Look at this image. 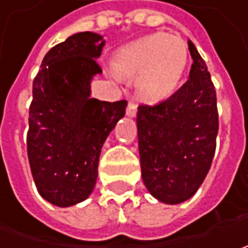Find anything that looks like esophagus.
Returning <instances> with one entry per match:
<instances>
[{
	"label": "esophagus",
	"mask_w": 248,
	"mask_h": 248,
	"mask_svg": "<svg viewBox=\"0 0 248 248\" xmlns=\"http://www.w3.org/2000/svg\"><path fill=\"white\" fill-rule=\"evenodd\" d=\"M137 103L134 102V100H129L128 102V106H127V116L128 117H135L137 116Z\"/></svg>",
	"instance_id": "esophagus-1"
}]
</instances>
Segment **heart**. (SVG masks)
Segmentation results:
<instances>
[{"instance_id": "b5f03b06", "label": "heart", "mask_w": 248, "mask_h": 248, "mask_svg": "<svg viewBox=\"0 0 248 248\" xmlns=\"http://www.w3.org/2000/svg\"><path fill=\"white\" fill-rule=\"evenodd\" d=\"M189 49L178 35L155 33L121 46L114 55L117 77H137L138 95L150 102L167 99L178 88L187 66Z\"/></svg>"}]
</instances>
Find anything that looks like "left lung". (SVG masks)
Masks as SVG:
<instances>
[{"label":"left lung","mask_w":248,"mask_h":248,"mask_svg":"<svg viewBox=\"0 0 248 248\" xmlns=\"http://www.w3.org/2000/svg\"><path fill=\"white\" fill-rule=\"evenodd\" d=\"M189 80L168 99L140 105L137 114L142 179L166 204L197 192L211 167L218 134L217 93L205 62L189 40Z\"/></svg>","instance_id":"1"}]
</instances>
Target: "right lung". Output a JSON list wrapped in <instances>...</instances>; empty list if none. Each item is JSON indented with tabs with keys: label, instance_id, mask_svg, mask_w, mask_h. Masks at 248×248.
Returning a JSON list of instances; mask_svg holds the SVG:
<instances>
[{
	"label": "right lung",
	"instance_id": "obj_1",
	"mask_svg": "<svg viewBox=\"0 0 248 248\" xmlns=\"http://www.w3.org/2000/svg\"><path fill=\"white\" fill-rule=\"evenodd\" d=\"M105 43L96 33L73 34L44 56L33 81L29 163L38 193L58 207L81 203L92 193L102 146L125 114L127 100L91 98Z\"/></svg>",
	"mask_w": 248,
	"mask_h": 248
}]
</instances>
